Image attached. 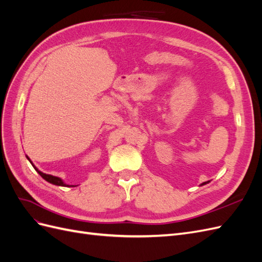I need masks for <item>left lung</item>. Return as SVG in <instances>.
Returning a JSON list of instances; mask_svg holds the SVG:
<instances>
[{
	"label": "left lung",
	"mask_w": 262,
	"mask_h": 262,
	"mask_svg": "<svg viewBox=\"0 0 262 262\" xmlns=\"http://www.w3.org/2000/svg\"><path fill=\"white\" fill-rule=\"evenodd\" d=\"M208 182H210V181H205V182H203V184H201V186H203V185H205V184H208Z\"/></svg>",
	"instance_id": "obj_1"
}]
</instances>
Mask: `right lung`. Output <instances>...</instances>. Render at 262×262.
Returning <instances> with one entry per match:
<instances>
[{
	"label": "right lung",
	"mask_w": 262,
	"mask_h": 262,
	"mask_svg": "<svg viewBox=\"0 0 262 262\" xmlns=\"http://www.w3.org/2000/svg\"><path fill=\"white\" fill-rule=\"evenodd\" d=\"M27 157V160L30 162V164L33 165V167L36 169V171L39 173V175H40L46 181H48V182H50V184H52V185H55V186H61V187H76V186H70V185H67L64 181H63L61 178H59V177H55V176H52V175H48V173H45V172H42V171H40L39 170L36 166L33 164V162L30 161V158L28 157V156H26Z\"/></svg>",
	"instance_id": "obj_1"
}]
</instances>
